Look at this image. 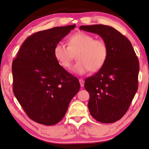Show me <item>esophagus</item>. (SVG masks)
<instances>
[{"label":"esophagus","instance_id":"34e87169","mask_svg":"<svg viewBox=\"0 0 149 149\" xmlns=\"http://www.w3.org/2000/svg\"><path fill=\"white\" fill-rule=\"evenodd\" d=\"M79 83H80V84H81V86L83 87L84 84V81L83 79H79Z\"/></svg>","mask_w":149,"mask_h":149}]
</instances>
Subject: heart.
I'll return each mask as SVG.
<instances>
[{
    "mask_svg": "<svg viewBox=\"0 0 149 149\" xmlns=\"http://www.w3.org/2000/svg\"><path fill=\"white\" fill-rule=\"evenodd\" d=\"M76 54L75 62L72 70L78 74H86L88 71L97 72L106 63L108 50L105 42L95 40L90 34L79 32L68 39V45L59 42L54 49V55L59 65L65 68L70 67L71 63Z\"/></svg>",
    "mask_w": 149,
    "mask_h": 149,
    "instance_id": "b5f03b06",
    "label": "heart"
}]
</instances>
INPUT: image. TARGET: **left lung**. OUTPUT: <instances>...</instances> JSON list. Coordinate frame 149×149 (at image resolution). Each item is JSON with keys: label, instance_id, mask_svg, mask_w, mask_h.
<instances>
[{"label": "left lung", "instance_id": "left-lung-1", "mask_svg": "<svg viewBox=\"0 0 149 149\" xmlns=\"http://www.w3.org/2000/svg\"><path fill=\"white\" fill-rule=\"evenodd\" d=\"M79 29L99 34L108 50L104 66L85 79L90 113L99 122H115L127 111L138 90V57L130 41L115 28L96 24Z\"/></svg>", "mask_w": 149, "mask_h": 149}]
</instances>
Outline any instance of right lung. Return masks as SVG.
<instances>
[{
    "label": "right lung",
    "instance_id": "1",
    "mask_svg": "<svg viewBox=\"0 0 149 149\" xmlns=\"http://www.w3.org/2000/svg\"><path fill=\"white\" fill-rule=\"evenodd\" d=\"M75 27H56L33 34L13 61L15 96L27 115L40 124L53 125L61 121L80 89L78 79L54 55L56 44Z\"/></svg>",
    "mask_w": 149,
    "mask_h": 149
}]
</instances>
